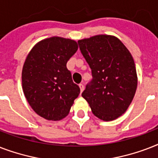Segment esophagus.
Returning a JSON list of instances; mask_svg holds the SVG:
<instances>
[{
    "instance_id": "obj_1",
    "label": "esophagus",
    "mask_w": 158,
    "mask_h": 158,
    "mask_svg": "<svg viewBox=\"0 0 158 158\" xmlns=\"http://www.w3.org/2000/svg\"><path fill=\"white\" fill-rule=\"evenodd\" d=\"M79 88H80V90H81V92L84 91V84H79Z\"/></svg>"
}]
</instances>
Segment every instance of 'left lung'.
<instances>
[{
	"mask_svg": "<svg viewBox=\"0 0 158 158\" xmlns=\"http://www.w3.org/2000/svg\"><path fill=\"white\" fill-rule=\"evenodd\" d=\"M93 79L82 96L97 117L110 121L124 114L137 89L135 61L118 38L97 35L78 41Z\"/></svg>",
	"mask_w": 158,
	"mask_h": 158,
	"instance_id": "8db88e82",
	"label": "left lung"
}]
</instances>
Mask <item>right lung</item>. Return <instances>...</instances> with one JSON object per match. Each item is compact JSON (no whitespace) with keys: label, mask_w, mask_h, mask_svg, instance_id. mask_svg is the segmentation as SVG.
<instances>
[{"label":"right lung","mask_w":158,"mask_h":158,"mask_svg":"<svg viewBox=\"0 0 158 158\" xmlns=\"http://www.w3.org/2000/svg\"><path fill=\"white\" fill-rule=\"evenodd\" d=\"M77 49L75 41L52 37L34 46L26 58L22 71L23 93L33 110L47 120L66 116L79 95L80 89L66 67Z\"/></svg>","instance_id":"add662e5"}]
</instances>
